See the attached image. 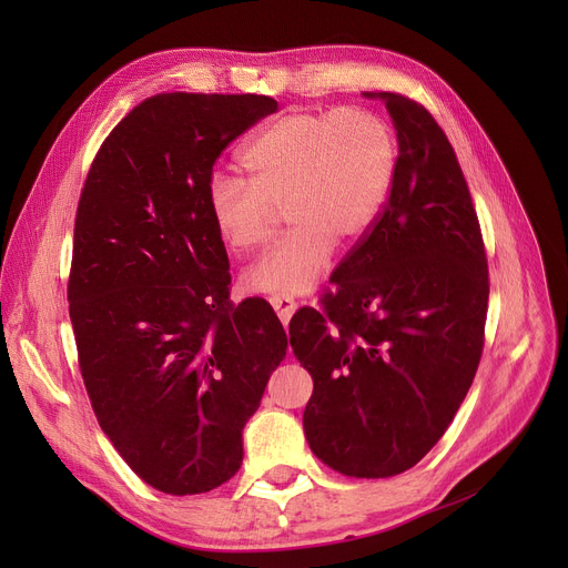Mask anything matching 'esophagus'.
<instances>
[{"mask_svg": "<svg viewBox=\"0 0 568 568\" xmlns=\"http://www.w3.org/2000/svg\"><path fill=\"white\" fill-rule=\"evenodd\" d=\"M268 304L274 306V311H276V315L281 317L283 324H287L290 317L296 311V302H294V296H290V294H272V296H268Z\"/></svg>", "mask_w": 568, "mask_h": 568, "instance_id": "1", "label": "esophagus"}]
</instances>
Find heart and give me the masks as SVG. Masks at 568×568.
<instances>
[{"label":"heart","mask_w":568,"mask_h":568,"mask_svg":"<svg viewBox=\"0 0 568 568\" xmlns=\"http://www.w3.org/2000/svg\"><path fill=\"white\" fill-rule=\"evenodd\" d=\"M246 179L216 176L209 212L236 255L262 248L278 223L281 242L244 276L253 292L300 294L329 262L336 239L354 244L384 214L398 170L394 126L368 108L296 110L257 131L239 154Z\"/></svg>","instance_id":"b5f03b06"}]
</instances>
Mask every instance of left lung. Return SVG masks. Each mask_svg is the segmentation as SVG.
<instances>
[{
	"mask_svg": "<svg viewBox=\"0 0 568 568\" xmlns=\"http://www.w3.org/2000/svg\"><path fill=\"white\" fill-rule=\"evenodd\" d=\"M366 97H379L394 119V191L320 308L292 317L290 345L313 377L311 452L354 479H386L419 463L465 400L484 352L490 281L449 138L422 103Z\"/></svg>",
	"mask_w": 568,
	"mask_h": 568,
	"instance_id": "8db88e82",
	"label": "left lung"
}]
</instances>
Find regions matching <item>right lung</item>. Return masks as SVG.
Here are the masks:
<instances>
[{
  "instance_id": "obj_1",
  "label": "right lung",
  "mask_w": 568,
  "mask_h": 568,
  "mask_svg": "<svg viewBox=\"0 0 568 568\" xmlns=\"http://www.w3.org/2000/svg\"><path fill=\"white\" fill-rule=\"evenodd\" d=\"M276 110L257 94L149 97L103 140L80 193L67 294L84 389L119 456L168 495L232 479L285 359L274 308L230 302L209 212L223 149Z\"/></svg>"
}]
</instances>
